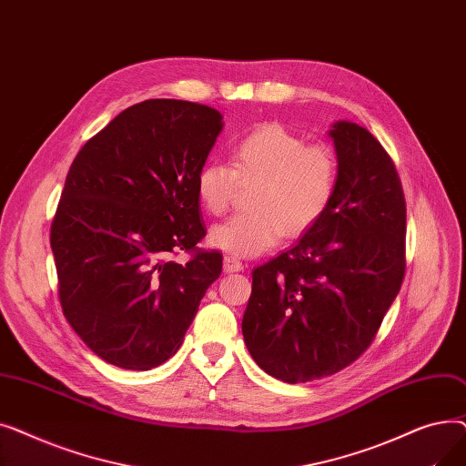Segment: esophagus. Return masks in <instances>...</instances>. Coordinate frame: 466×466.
<instances>
[{"instance_id": "esophagus-1", "label": "esophagus", "mask_w": 466, "mask_h": 466, "mask_svg": "<svg viewBox=\"0 0 466 466\" xmlns=\"http://www.w3.org/2000/svg\"><path fill=\"white\" fill-rule=\"evenodd\" d=\"M243 264L236 255H225V272H241Z\"/></svg>"}]
</instances>
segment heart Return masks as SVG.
Returning <instances> with one entry per match:
<instances>
[{
    "label": "heart",
    "instance_id": "1",
    "mask_svg": "<svg viewBox=\"0 0 466 466\" xmlns=\"http://www.w3.org/2000/svg\"><path fill=\"white\" fill-rule=\"evenodd\" d=\"M239 183H255L251 211L238 213L209 232L211 246L236 255H260L285 234L299 238L327 215L338 188L330 147L306 143L276 122L243 134L232 147V166L209 160L196 174V196L211 213H225Z\"/></svg>",
    "mask_w": 466,
    "mask_h": 466
}]
</instances>
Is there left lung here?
Masks as SVG:
<instances>
[{
  "label": "left lung",
  "mask_w": 466,
  "mask_h": 466,
  "mask_svg": "<svg viewBox=\"0 0 466 466\" xmlns=\"http://www.w3.org/2000/svg\"><path fill=\"white\" fill-rule=\"evenodd\" d=\"M338 188L299 243L255 268L241 332L285 383L332 376L374 341L406 274V200L395 162L355 122L330 130Z\"/></svg>",
  "instance_id": "8db88e82"
}]
</instances>
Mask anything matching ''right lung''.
<instances>
[{
    "mask_svg": "<svg viewBox=\"0 0 466 466\" xmlns=\"http://www.w3.org/2000/svg\"><path fill=\"white\" fill-rule=\"evenodd\" d=\"M223 130L217 109L145 100L73 160L51 225L67 323L109 364L151 370L183 344L223 255L206 236L196 174ZM185 250V264L170 258Z\"/></svg>",
    "mask_w": 466,
    "mask_h": 466,
    "instance_id": "1",
    "label": "right lung"
}]
</instances>
